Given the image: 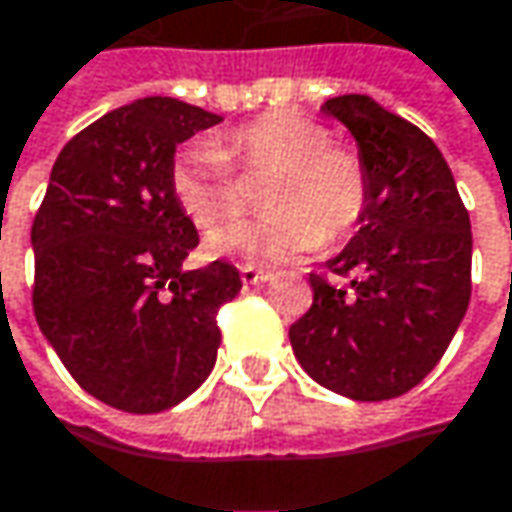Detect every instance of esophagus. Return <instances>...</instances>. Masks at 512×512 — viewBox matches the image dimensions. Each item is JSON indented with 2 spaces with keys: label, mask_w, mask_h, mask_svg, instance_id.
<instances>
[{
  "label": "esophagus",
  "mask_w": 512,
  "mask_h": 512,
  "mask_svg": "<svg viewBox=\"0 0 512 512\" xmlns=\"http://www.w3.org/2000/svg\"><path fill=\"white\" fill-rule=\"evenodd\" d=\"M240 278H243V284H266V281H272V272L269 269H257L252 263H243L240 266Z\"/></svg>",
  "instance_id": "esophagus-1"
}]
</instances>
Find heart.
I'll return each mask as SVG.
<instances>
[{
	"label": "heart",
	"instance_id": "1",
	"mask_svg": "<svg viewBox=\"0 0 512 512\" xmlns=\"http://www.w3.org/2000/svg\"><path fill=\"white\" fill-rule=\"evenodd\" d=\"M331 140V131L316 119L269 111L219 140L187 143L172 161L169 184L181 210L199 228H213L242 204L235 162L247 174L275 171L264 191L270 210L216 228L208 252L246 263H287L319 252L328 237L351 234L369 208L366 163Z\"/></svg>",
	"mask_w": 512,
	"mask_h": 512
}]
</instances>
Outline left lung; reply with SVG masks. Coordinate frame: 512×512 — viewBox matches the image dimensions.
<instances>
[{
  "mask_svg": "<svg viewBox=\"0 0 512 512\" xmlns=\"http://www.w3.org/2000/svg\"><path fill=\"white\" fill-rule=\"evenodd\" d=\"M357 140L369 208L337 257L310 272L313 304L290 325L302 369L354 401L413 390L448 349L472 296V225L437 143L349 93L322 105Z\"/></svg>",
  "mask_w": 512,
  "mask_h": 512,
  "instance_id": "left-lung-1",
  "label": "left lung"
}]
</instances>
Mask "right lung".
Listing matches in <instances>:
<instances>
[{
  "mask_svg": "<svg viewBox=\"0 0 512 512\" xmlns=\"http://www.w3.org/2000/svg\"><path fill=\"white\" fill-rule=\"evenodd\" d=\"M222 117L149 96L61 149L31 225V304L75 384L125 413H161L216 363V313L243 281L213 260L184 272L199 231L169 172L178 143Z\"/></svg>",
  "mask_w": 512,
  "mask_h": 512,
  "instance_id": "1",
  "label": "right lung"
}]
</instances>
